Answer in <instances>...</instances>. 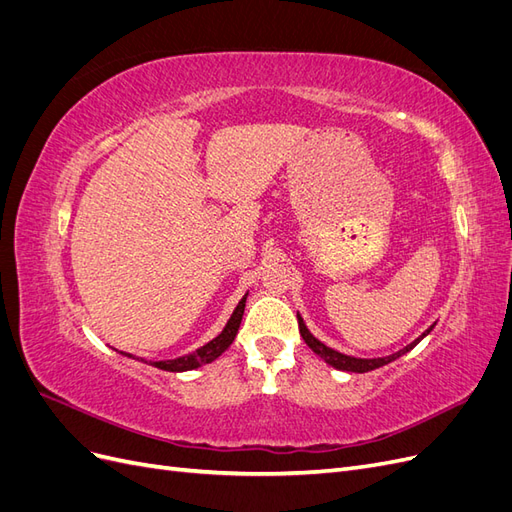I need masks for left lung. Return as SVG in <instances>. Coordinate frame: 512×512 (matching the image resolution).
I'll return each instance as SVG.
<instances>
[{"instance_id":"8db88e82","label":"left lung","mask_w":512,"mask_h":512,"mask_svg":"<svg viewBox=\"0 0 512 512\" xmlns=\"http://www.w3.org/2000/svg\"><path fill=\"white\" fill-rule=\"evenodd\" d=\"M297 318H299V331H301V337L305 339V344L312 348L320 359H324L327 361L331 367H335V369H342V371H354V374H365V371H371V369H378V367H382V365H389L391 361H395V359H399L401 354H406V352H410L418 342H421V339L425 337V335H429V331L436 327V324H431V327L418 337V339H414L412 344H408L404 350H399V352H395V354H389V356H378V359H356V356H348V354H344V352H337V350H333V348H329V346H324L320 339H316L312 333L307 331V327H305V322H303V318L297 314Z\"/></svg>"}]
</instances>
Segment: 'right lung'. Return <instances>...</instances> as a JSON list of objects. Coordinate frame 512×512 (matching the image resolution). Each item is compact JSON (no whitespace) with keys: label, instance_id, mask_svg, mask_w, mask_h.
Instances as JSON below:
<instances>
[{"label":"right lung","instance_id":"obj_1","mask_svg":"<svg viewBox=\"0 0 512 512\" xmlns=\"http://www.w3.org/2000/svg\"><path fill=\"white\" fill-rule=\"evenodd\" d=\"M245 299H247V294L239 301V305L235 307V312H232L230 320L226 322L224 331H222L218 337H215V339H211L209 344H205L203 348H198V350H194V352H190V354L179 356V359L156 361V363H151V365L158 367V369H164V371H188V369H196V367H200V365H205V363H211V361L218 359V356H220L232 342H235L237 331H239V324H241V318H243V312H245ZM128 356H130V354H128Z\"/></svg>","mask_w":512,"mask_h":512}]
</instances>
